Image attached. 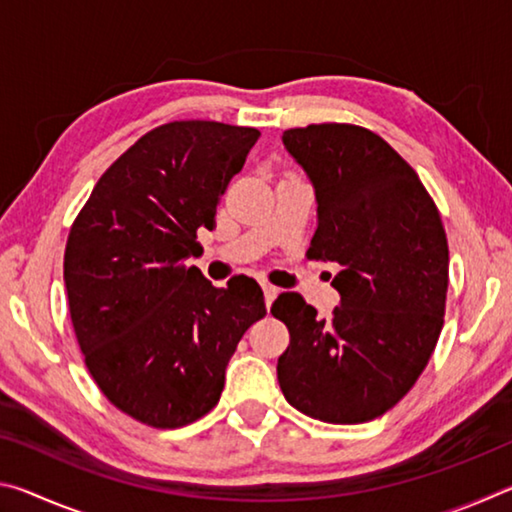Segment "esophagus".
<instances>
[{
  "mask_svg": "<svg viewBox=\"0 0 512 512\" xmlns=\"http://www.w3.org/2000/svg\"><path fill=\"white\" fill-rule=\"evenodd\" d=\"M262 289H264V300H266V307L271 309L273 300L277 298V293H280V289L273 287V284H268V282H264V284H262Z\"/></svg>",
  "mask_w": 512,
  "mask_h": 512,
  "instance_id": "esophagus-1",
  "label": "esophagus"
}]
</instances>
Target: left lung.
I'll use <instances>...</instances> for the list:
<instances>
[{
  "label": "left lung",
  "mask_w": 512,
  "mask_h": 512,
  "mask_svg": "<svg viewBox=\"0 0 512 512\" xmlns=\"http://www.w3.org/2000/svg\"><path fill=\"white\" fill-rule=\"evenodd\" d=\"M318 203L307 255L341 266L329 320L293 291L271 314L289 327L277 359L287 402L332 424L375 420L422 375L443 329L449 250L418 173L379 135L311 124L282 135Z\"/></svg>",
  "instance_id": "8db88e82"
}]
</instances>
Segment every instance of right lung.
Listing matches in <instances>:
<instances>
[{
  "mask_svg": "<svg viewBox=\"0 0 512 512\" xmlns=\"http://www.w3.org/2000/svg\"><path fill=\"white\" fill-rule=\"evenodd\" d=\"M257 140V128L219 121L153 128L110 164L69 230L65 287L85 366L149 427L212 411L237 343L266 316L253 277L216 289L185 264Z\"/></svg>",
  "mask_w": 512,
  "mask_h": 512,
  "instance_id": "add662e5",
  "label": "right lung"
}]
</instances>
